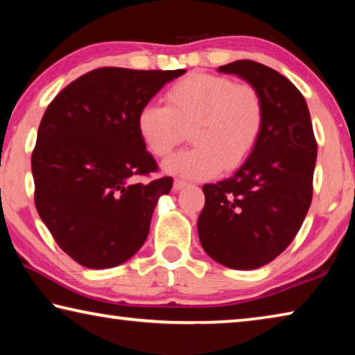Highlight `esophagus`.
I'll use <instances>...</instances> for the list:
<instances>
[{"mask_svg": "<svg viewBox=\"0 0 355 355\" xmlns=\"http://www.w3.org/2000/svg\"><path fill=\"white\" fill-rule=\"evenodd\" d=\"M186 186H189V183H186L184 180H175V182H173V191H182L183 188H186Z\"/></svg>", "mask_w": 355, "mask_h": 355, "instance_id": "obj_1", "label": "esophagus"}]
</instances>
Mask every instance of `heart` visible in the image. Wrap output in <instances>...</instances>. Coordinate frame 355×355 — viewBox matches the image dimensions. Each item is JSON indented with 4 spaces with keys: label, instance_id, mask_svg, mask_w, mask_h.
<instances>
[{
    "label": "heart",
    "instance_id": "heart-1",
    "mask_svg": "<svg viewBox=\"0 0 355 355\" xmlns=\"http://www.w3.org/2000/svg\"><path fill=\"white\" fill-rule=\"evenodd\" d=\"M264 122L261 95L232 78L191 73L166 92V106L147 103L137 114V133L158 158H166L186 139L191 150L164 163L169 173L209 178L232 171L255 148Z\"/></svg>",
    "mask_w": 355,
    "mask_h": 355
}]
</instances>
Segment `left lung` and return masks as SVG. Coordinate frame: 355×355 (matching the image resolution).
<instances>
[{"mask_svg":"<svg viewBox=\"0 0 355 355\" xmlns=\"http://www.w3.org/2000/svg\"><path fill=\"white\" fill-rule=\"evenodd\" d=\"M218 70L257 89L264 122L241 167L222 182L203 184L197 232L214 261L250 271L279 257L302 225L313 196L318 146L309 106L288 78L249 59Z\"/></svg>","mask_w":355,"mask_h":355,"instance_id":"1","label":"left lung"}]
</instances>
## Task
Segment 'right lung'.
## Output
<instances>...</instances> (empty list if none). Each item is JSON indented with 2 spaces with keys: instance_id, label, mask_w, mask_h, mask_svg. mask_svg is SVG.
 I'll use <instances>...</instances> for the list:
<instances>
[{
  "instance_id": "add662e5",
  "label": "right lung",
  "mask_w": 355,
  "mask_h": 355,
  "mask_svg": "<svg viewBox=\"0 0 355 355\" xmlns=\"http://www.w3.org/2000/svg\"><path fill=\"white\" fill-rule=\"evenodd\" d=\"M186 70L103 67L70 83L48 105L31 156L34 202L59 248L89 269H107L142 248L173 180L137 133V114Z\"/></svg>"
}]
</instances>
